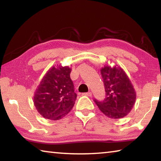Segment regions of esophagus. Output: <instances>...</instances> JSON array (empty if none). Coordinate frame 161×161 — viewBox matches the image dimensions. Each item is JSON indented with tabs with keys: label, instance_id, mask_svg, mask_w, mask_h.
<instances>
[{
	"label": "esophagus",
	"instance_id": "esophagus-1",
	"mask_svg": "<svg viewBox=\"0 0 161 161\" xmlns=\"http://www.w3.org/2000/svg\"><path fill=\"white\" fill-rule=\"evenodd\" d=\"M83 95H84V96H86V97H92V94L91 92H86V93H84Z\"/></svg>",
	"mask_w": 161,
	"mask_h": 161
}]
</instances>
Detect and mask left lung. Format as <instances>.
<instances>
[{"mask_svg":"<svg viewBox=\"0 0 161 161\" xmlns=\"http://www.w3.org/2000/svg\"><path fill=\"white\" fill-rule=\"evenodd\" d=\"M106 98L102 102L94 99L102 112L111 119L126 116L135 104L136 94L131 81L120 67L105 65L101 69Z\"/></svg>","mask_w":161,"mask_h":161,"instance_id":"8db88e82","label":"left lung"}]
</instances>
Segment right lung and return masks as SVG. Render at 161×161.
<instances>
[{
	"label": "right lung",
	"instance_id": "1",
	"mask_svg": "<svg viewBox=\"0 0 161 161\" xmlns=\"http://www.w3.org/2000/svg\"><path fill=\"white\" fill-rule=\"evenodd\" d=\"M71 70L68 66L52 67L35 90L34 105L44 118L61 119L74 107L77 94L70 78Z\"/></svg>",
	"mask_w": 161,
	"mask_h": 161
}]
</instances>
